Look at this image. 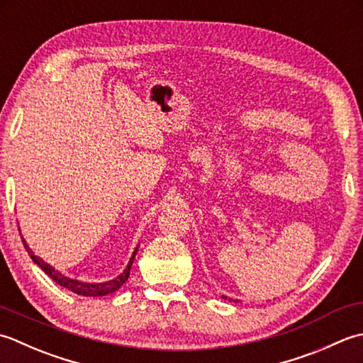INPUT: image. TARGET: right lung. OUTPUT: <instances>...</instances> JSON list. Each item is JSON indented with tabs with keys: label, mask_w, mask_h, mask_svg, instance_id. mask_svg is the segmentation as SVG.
<instances>
[{
	"label": "right lung",
	"mask_w": 363,
	"mask_h": 363,
	"mask_svg": "<svg viewBox=\"0 0 363 363\" xmlns=\"http://www.w3.org/2000/svg\"><path fill=\"white\" fill-rule=\"evenodd\" d=\"M21 241H23V246H25V249H26V252L29 254V257L33 258V262H34L37 266H39L40 269L45 271V274H48L51 279H53L57 285L65 286V288H67V290H70V291H73V293H77V294H79V296H105V294L114 293V291L119 290V288H121L125 282H127V279H128V276H130V269H131L133 260H135V255H136V252L133 254L131 260H130V263H128V266H127V269H125L119 277L109 280V282H105V284H86V282H79V280H73V279H69V277L62 276L61 272H57L55 268H51V266L47 264L45 262H43L42 258L34 255L33 250L29 249V246H28L26 241H25L23 238H21Z\"/></svg>",
	"instance_id": "add662e5"
}]
</instances>
